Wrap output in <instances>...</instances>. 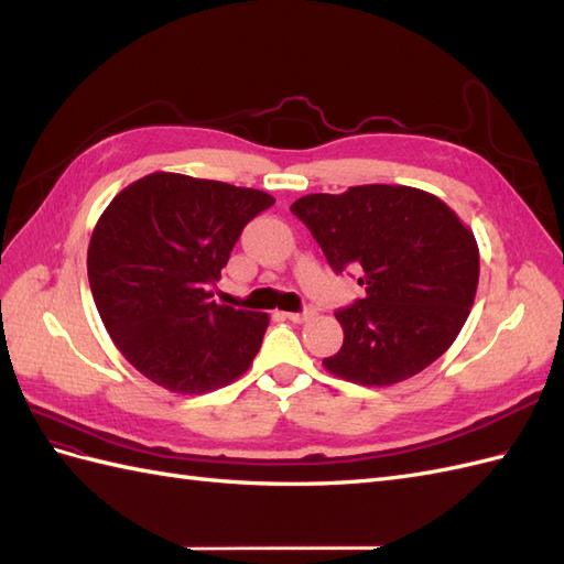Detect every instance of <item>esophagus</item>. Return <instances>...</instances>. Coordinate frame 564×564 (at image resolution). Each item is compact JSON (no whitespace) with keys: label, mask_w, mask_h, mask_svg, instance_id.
<instances>
[{"label":"esophagus","mask_w":564,"mask_h":564,"mask_svg":"<svg viewBox=\"0 0 564 564\" xmlns=\"http://www.w3.org/2000/svg\"><path fill=\"white\" fill-rule=\"evenodd\" d=\"M286 317L292 319V322H296V324H303V322H308V319L315 317V311L313 308H305L301 313H286Z\"/></svg>","instance_id":"1"}]
</instances>
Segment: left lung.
I'll return each instance as SVG.
<instances>
[{"label": "left lung", "mask_w": 564, "mask_h": 564, "mask_svg": "<svg viewBox=\"0 0 564 564\" xmlns=\"http://www.w3.org/2000/svg\"><path fill=\"white\" fill-rule=\"evenodd\" d=\"M336 272H360L365 299L336 313L344 346L322 365L360 386H392L433 365L473 308L480 251L440 197L409 185H355L292 204Z\"/></svg>", "instance_id": "obj_1"}]
</instances>
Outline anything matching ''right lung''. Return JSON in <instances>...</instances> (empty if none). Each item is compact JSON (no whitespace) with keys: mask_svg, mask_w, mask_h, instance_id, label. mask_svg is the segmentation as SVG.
Masks as SVG:
<instances>
[{"mask_svg":"<svg viewBox=\"0 0 564 564\" xmlns=\"http://www.w3.org/2000/svg\"><path fill=\"white\" fill-rule=\"evenodd\" d=\"M275 197L158 172L115 195L94 228L87 272L117 350L176 395L240 379L270 317L212 301L242 228Z\"/></svg>","mask_w":564,"mask_h":564,"instance_id":"obj_1","label":"right lung"}]
</instances>
